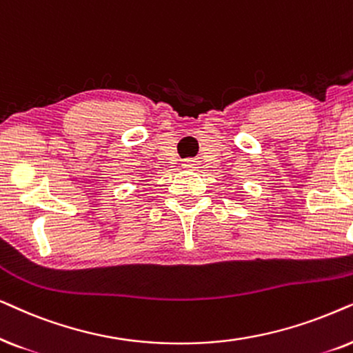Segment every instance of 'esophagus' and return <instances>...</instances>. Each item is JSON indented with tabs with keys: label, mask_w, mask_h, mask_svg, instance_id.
I'll return each mask as SVG.
<instances>
[{
	"label": "esophagus",
	"mask_w": 353,
	"mask_h": 353,
	"mask_svg": "<svg viewBox=\"0 0 353 353\" xmlns=\"http://www.w3.org/2000/svg\"><path fill=\"white\" fill-rule=\"evenodd\" d=\"M182 166L187 169H195L196 166H199V163H196L195 159H184V164H182Z\"/></svg>",
	"instance_id": "1"
}]
</instances>
